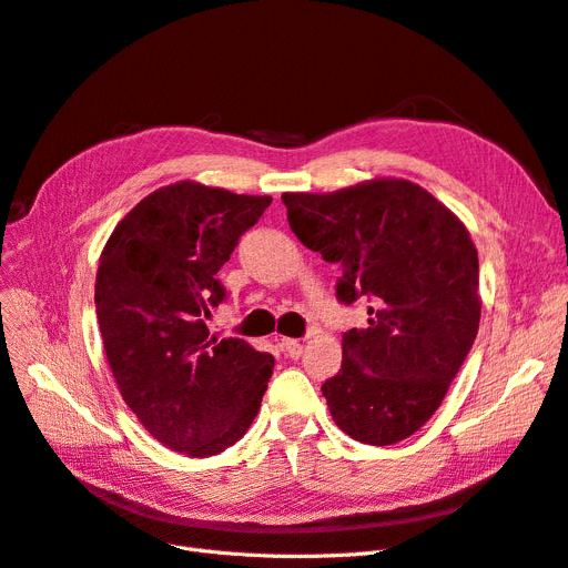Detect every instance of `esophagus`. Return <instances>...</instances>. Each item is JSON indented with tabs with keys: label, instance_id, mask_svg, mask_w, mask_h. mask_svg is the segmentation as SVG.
<instances>
[{
	"label": "esophagus",
	"instance_id": "34e87169",
	"mask_svg": "<svg viewBox=\"0 0 568 568\" xmlns=\"http://www.w3.org/2000/svg\"><path fill=\"white\" fill-rule=\"evenodd\" d=\"M280 343H282V348H284V353H286L288 357H301V355H303V343H301V341L286 338V336H284Z\"/></svg>",
	"mask_w": 568,
	"mask_h": 568
}]
</instances>
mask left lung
<instances>
[{"label":"left lung","instance_id":"1","mask_svg":"<svg viewBox=\"0 0 568 568\" xmlns=\"http://www.w3.org/2000/svg\"><path fill=\"white\" fill-rule=\"evenodd\" d=\"M282 201L301 244L341 265L338 301H372L367 329L343 334L341 369L322 384L332 419L359 443L405 440L432 419L478 332L469 230L398 178Z\"/></svg>","mask_w":568,"mask_h":568}]
</instances>
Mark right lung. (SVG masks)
Wrapping results in <instances>:
<instances>
[{
  "label": "right lung",
  "mask_w": 568,
  "mask_h": 568,
  "mask_svg": "<svg viewBox=\"0 0 568 568\" xmlns=\"http://www.w3.org/2000/svg\"><path fill=\"white\" fill-rule=\"evenodd\" d=\"M270 203L168 184L118 222L99 257L97 320L120 395L153 438L186 457L242 438L272 376L270 353L205 326L225 301L220 267Z\"/></svg>",
  "instance_id": "right-lung-1"
}]
</instances>
